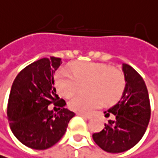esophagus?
Masks as SVG:
<instances>
[{"instance_id":"1","label":"esophagus","mask_w":158,"mask_h":158,"mask_svg":"<svg viewBox=\"0 0 158 158\" xmlns=\"http://www.w3.org/2000/svg\"><path fill=\"white\" fill-rule=\"evenodd\" d=\"M77 115H80V116H81L83 118H86V119H91L93 117L92 114H85V113H81V112H78Z\"/></svg>"}]
</instances>
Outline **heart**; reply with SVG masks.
<instances>
[{"label":"heart","instance_id":"1","mask_svg":"<svg viewBox=\"0 0 158 158\" xmlns=\"http://www.w3.org/2000/svg\"><path fill=\"white\" fill-rule=\"evenodd\" d=\"M87 95H77L71 98L68 107L77 112L85 113L103 103H113L123 94L126 86L123 73L114 67L94 62H77L71 65L70 71L60 69L55 77L58 93L69 97L73 95L80 83L87 82Z\"/></svg>","mask_w":158,"mask_h":158}]
</instances>
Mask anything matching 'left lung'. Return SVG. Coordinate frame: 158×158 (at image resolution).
<instances>
[{
	"label": "left lung",
	"instance_id": "left-lung-1",
	"mask_svg": "<svg viewBox=\"0 0 158 158\" xmlns=\"http://www.w3.org/2000/svg\"><path fill=\"white\" fill-rule=\"evenodd\" d=\"M126 88L119 102L105 111V117L114 119L105 123L102 131L93 134L94 142L108 153H122L131 149L143 137L151 117L147 87L141 76L130 65L123 64Z\"/></svg>",
	"mask_w": 158,
	"mask_h": 158
}]
</instances>
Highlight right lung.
I'll use <instances>...</instances> for the list:
<instances>
[{
  "instance_id": "obj_1",
  "label": "right lung",
  "mask_w": 158,
  "mask_h": 158,
  "mask_svg": "<svg viewBox=\"0 0 158 158\" xmlns=\"http://www.w3.org/2000/svg\"><path fill=\"white\" fill-rule=\"evenodd\" d=\"M60 58H43L23 68L16 77L7 104V118L15 137L27 147L45 150L64 135L68 123L75 116L64 109L54 87V73ZM59 110L53 114L48 106Z\"/></svg>"
}]
</instances>
